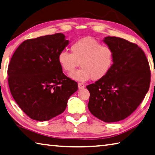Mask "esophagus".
Masks as SVG:
<instances>
[{"label":"esophagus","mask_w":155,"mask_h":155,"mask_svg":"<svg viewBox=\"0 0 155 155\" xmlns=\"http://www.w3.org/2000/svg\"><path fill=\"white\" fill-rule=\"evenodd\" d=\"M78 88L79 89H82V88H84L85 87V85H84V84H83V83H81V82H79L78 83Z\"/></svg>","instance_id":"1"}]
</instances>
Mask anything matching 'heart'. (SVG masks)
I'll return each mask as SVG.
<instances>
[{
  "mask_svg": "<svg viewBox=\"0 0 155 155\" xmlns=\"http://www.w3.org/2000/svg\"><path fill=\"white\" fill-rule=\"evenodd\" d=\"M71 51L63 50L59 53L58 61L62 69L70 73L75 67L82 68L70 74L77 81L101 80L107 75L114 62V52L107 45H103L91 37L78 40L71 45Z\"/></svg>",
  "mask_w": 155,
  "mask_h": 155,
  "instance_id": "1",
  "label": "heart"
}]
</instances>
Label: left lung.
I'll list each match as a JSON object with an SVG mask.
<instances>
[{
    "label": "left lung",
    "instance_id": "8db88e82",
    "mask_svg": "<svg viewBox=\"0 0 155 155\" xmlns=\"http://www.w3.org/2000/svg\"><path fill=\"white\" fill-rule=\"evenodd\" d=\"M104 41L113 49L114 62L107 75L86 88L93 115L105 123L128 117L144 99L150 83V66L143 51L135 43L116 37Z\"/></svg>",
    "mask_w": 155,
    "mask_h": 155
}]
</instances>
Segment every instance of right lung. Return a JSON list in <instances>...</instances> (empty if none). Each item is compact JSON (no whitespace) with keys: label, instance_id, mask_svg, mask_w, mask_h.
Instances as JSON below:
<instances>
[{"label":"right lung","instance_id":"obj_1","mask_svg":"<svg viewBox=\"0 0 155 155\" xmlns=\"http://www.w3.org/2000/svg\"><path fill=\"white\" fill-rule=\"evenodd\" d=\"M62 33L24 41L8 66V84L13 99L26 114L46 121L61 114L78 84L67 77L58 61L69 41Z\"/></svg>","mask_w":155,"mask_h":155}]
</instances>
